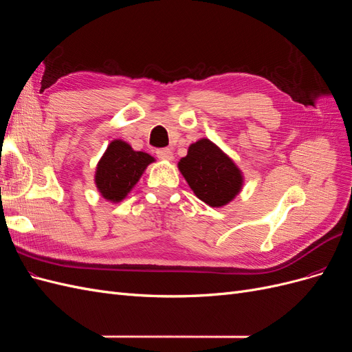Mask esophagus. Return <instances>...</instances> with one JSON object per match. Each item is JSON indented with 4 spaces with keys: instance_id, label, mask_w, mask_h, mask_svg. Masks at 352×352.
<instances>
[{
    "instance_id": "esophagus-1",
    "label": "esophagus",
    "mask_w": 352,
    "mask_h": 352,
    "mask_svg": "<svg viewBox=\"0 0 352 352\" xmlns=\"http://www.w3.org/2000/svg\"><path fill=\"white\" fill-rule=\"evenodd\" d=\"M155 154L160 160H167V162L173 160V151L170 148H160V150L155 151Z\"/></svg>"
}]
</instances>
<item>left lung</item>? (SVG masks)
Returning a JSON list of instances; mask_svg holds the SVG:
<instances>
[{
	"mask_svg": "<svg viewBox=\"0 0 352 352\" xmlns=\"http://www.w3.org/2000/svg\"><path fill=\"white\" fill-rule=\"evenodd\" d=\"M179 170L194 194L211 207H221L236 197L242 186L241 170L208 140L189 146Z\"/></svg>",
	"mask_w": 352,
	"mask_h": 352,
	"instance_id": "1",
	"label": "left lung"
}]
</instances>
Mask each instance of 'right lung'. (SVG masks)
Returning <instances> with one entry per match:
<instances>
[{"label": "right lung", "instance_id": "add662e5", "mask_svg": "<svg viewBox=\"0 0 352 352\" xmlns=\"http://www.w3.org/2000/svg\"><path fill=\"white\" fill-rule=\"evenodd\" d=\"M154 158L142 151H133L129 144L113 141L100 160L95 184L101 195L113 202L122 201L140 180Z\"/></svg>", "mask_w": 352, "mask_h": 352}]
</instances>
